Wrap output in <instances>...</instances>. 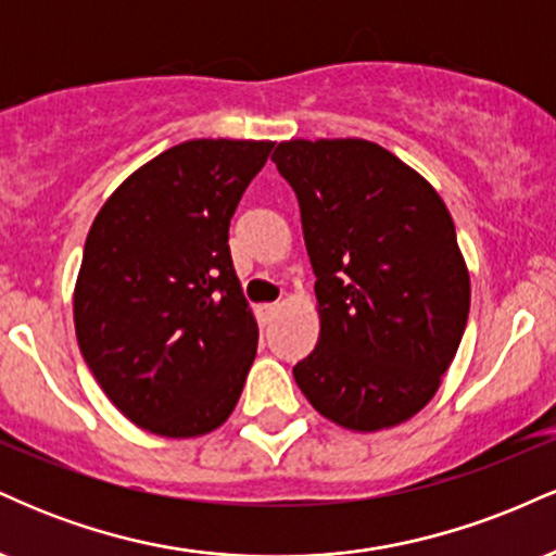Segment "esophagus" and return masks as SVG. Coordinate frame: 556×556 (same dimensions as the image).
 Masks as SVG:
<instances>
[{
    "mask_svg": "<svg viewBox=\"0 0 556 556\" xmlns=\"http://www.w3.org/2000/svg\"><path fill=\"white\" fill-rule=\"evenodd\" d=\"M277 316H279V305H277V303H264V305H258V318H261V324H271Z\"/></svg>",
    "mask_w": 556,
    "mask_h": 556,
    "instance_id": "1",
    "label": "esophagus"
}]
</instances>
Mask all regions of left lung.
<instances>
[{
    "label": "left lung",
    "instance_id": "left-lung-1",
    "mask_svg": "<svg viewBox=\"0 0 556 556\" xmlns=\"http://www.w3.org/2000/svg\"><path fill=\"white\" fill-rule=\"evenodd\" d=\"M271 162L298 195L316 274L321 329L292 368L300 392L342 429L405 424L437 394L470 311L442 195L363 138L285 140Z\"/></svg>",
    "mask_w": 556,
    "mask_h": 556
}]
</instances>
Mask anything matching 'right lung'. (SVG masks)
<instances>
[{
  "mask_svg": "<svg viewBox=\"0 0 556 556\" xmlns=\"http://www.w3.org/2000/svg\"><path fill=\"white\" fill-rule=\"evenodd\" d=\"M271 149L229 138L172 146L88 229L75 337L114 407L156 437H203L238 405L258 324L229 258V219Z\"/></svg>",
  "mask_w": 556,
  "mask_h": 556,
  "instance_id": "add662e5",
  "label": "right lung"
}]
</instances>
